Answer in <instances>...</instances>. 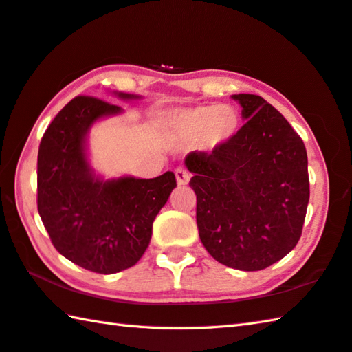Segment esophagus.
<instances>
[{
	"label": "esophagus",
	"mask_w": 352,
	"mask_h": 352,
	"mask_svg": "<svg viewBox=\"0 0 352 352\" xmlns=\"http://www.w3.org/2000/svg\"><path fill=\"white\" fill-rule=\"evenodd\" d=\"M175 178L178 184H186L189 182V172L184 168H177L175 169Z\"/></svg>",
	"instance_id": "esophagus-1"
}]
</instances>
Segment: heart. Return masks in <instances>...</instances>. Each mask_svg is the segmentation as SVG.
Returning a JSON list of instances; mask_svg holds the SVG:
<instances>
[{
  "label": "heart",
  "instance_id": "heart-1",
  "mask_svg": "<svg viewBox=\"0 0 352 352\" xmlns=\"http://www.w3.org/2000/svg\"><path fill=\"white\" fill-rule=\"evenodd\" d=\"M242 118L230 105H200L194 109L175 111L170 116V126L184 140L204 136L208 147H217L228 142L239 132Z\"/></svg>",
  "mask_w": 352,
  "mask_h": 352
}]
</instances>
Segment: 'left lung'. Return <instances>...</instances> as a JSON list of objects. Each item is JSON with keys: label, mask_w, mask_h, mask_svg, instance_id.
Masks as SVG:
<instances>
[{"label": "left lung", "mask_w": 352, "mask_h": 352, "mask_svg": "<svg viewBox=\"0 0 352 352\" xmlns=\"http://www.w3.org/2000/svg\"><path fill=\"white\" fill-rule=\"evenodd\" d=\"M247 122L211 153L184 164L197 195L200 241L231 269L256 272L300 241L309 204L305 142L281 113L256 94H233Z\"/></svg>", "instance_id": "1"}]
</instances>
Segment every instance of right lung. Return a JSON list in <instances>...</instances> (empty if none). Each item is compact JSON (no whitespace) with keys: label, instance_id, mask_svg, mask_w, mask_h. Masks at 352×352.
Wrapping results in <instances>:
<instances>
[{"label":"right lung","instance_id":"1","mask_svg":"<svg viewBox=\"0 0 352 352\" xmlns=\"http://www.w3.org/2000/svg\"><path fill=\"white\" fill-rule=\"evenodd\" d=\"M118 113L121 107L102 99L74 98L46 129L37 158V208L52 245L74 264L102 275L141 259L153 220L177 186L174 172L148 180H102L93 174L85 136L98 119Z\"/></svg>","mask_w":352,"mask_h":352}]
</instances>
